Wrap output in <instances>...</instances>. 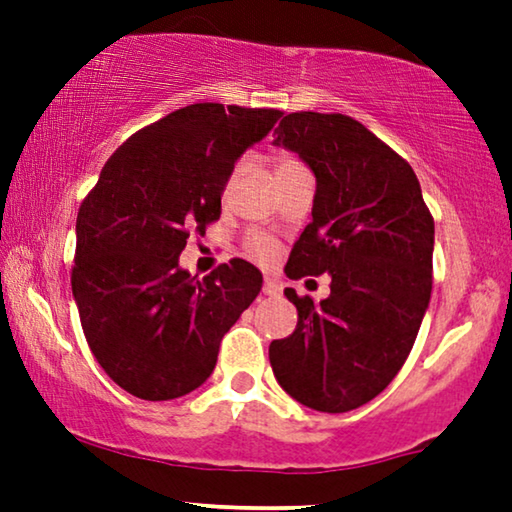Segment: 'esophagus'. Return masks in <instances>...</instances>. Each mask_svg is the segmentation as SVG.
Wrapping results in <instances>:
<instances>
[{
	"mask_svg": "<svg viewBox=\"0 0 512 512\" xmlns=\"http://www.w3.org/2000/svg\"><path fill=\"white\" fill-rule=\"evenodd\" d=\"M279 293H282V286H279V284L275 282V279L265 277V282H263V296L275 298V296H279Z\"/></svg>",
	"mask_w": 512,
	"mask_h": 512,
	"instance_id": "1",
	"label": "esophagus"
}]
</instances>
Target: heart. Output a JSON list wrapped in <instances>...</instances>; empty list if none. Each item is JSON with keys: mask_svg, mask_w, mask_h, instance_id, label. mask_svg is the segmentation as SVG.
Masks as SVG:
<instances>
[{"mask_svg": "<svg viewBox=\"0 0 512 512\" xmlns=\"http://www.w3.org/2000/svg\"><path fill=\"white\" fill-rule=\"evenodd\" d=\"M296 165H303L298 158H293L291 153H279L275 158V167L277 172L282 170H289V167H296ZM247 251L249 256H254L256 261L261 263H270L275 261L277 254H279V244L272 240L270 235H263V233H251L247 237Z\"/></svg>", "mask_w": 512, "mask_h": 512, "instance_id": "b5f03b06", "label": "heart"}]
</instances>
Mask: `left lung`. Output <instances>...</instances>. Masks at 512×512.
<instances>
[{
    "instance_id": "8db88e82",
    "label": "left lung",
    "mask_w": 512,
    "mask_h": 512,
    "mask_svg": "<svg viewBox=\"0 0 512 512\" xmlns=\"http://www.w3.org/2000/svg\"><path fill=\"white\" fill-rule=\"evenodd\" d=\"M275 132L317 177L286 277L328 272L331 296L284 291L298 324L270 342V366L298 403L347 412L382 394L415 345L431 300L433 216L408 160L352 116L296 111Z\"/></svg>"
}]
</instances>
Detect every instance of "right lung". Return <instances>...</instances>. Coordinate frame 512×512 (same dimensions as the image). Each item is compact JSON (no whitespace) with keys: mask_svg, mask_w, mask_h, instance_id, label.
I'll return each mask as SVG.
<instances>
[{"mask_svg":"<svg viewBox=\"0 0 512 512\" xmlns=\"http://www.w3.org/2000/svg\"><path fill=\"white\" fill-rule=\"evenodd\" d=\"M279 116L188 104L125 139L83 198L72 293L90 352L128 394L170 401L198 389L261 291V272L242 258L198 279L179 268V254L188 235L219 221L235 160Z\"/></svg>","mask_w":512,"mask_h":512,"instance_id":"add662e5","label":"right lung"}]
</instances>
